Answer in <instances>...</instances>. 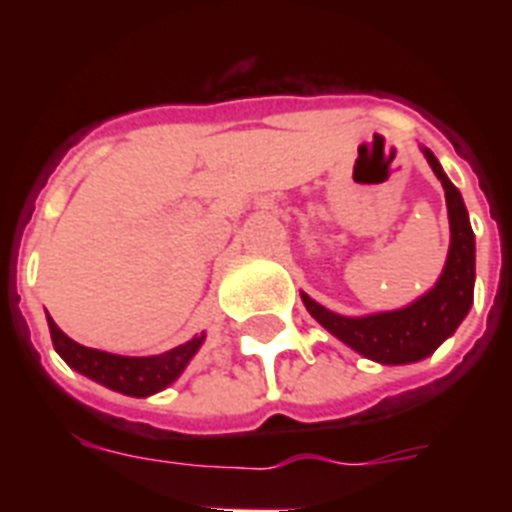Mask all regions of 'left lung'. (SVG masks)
I'll list each match as a JSON object with an SVG mask.
<instances>
[{
	"instance_id": "1",
	"label": "left lung",
	"mask_w": 512,
	"mask_h": 512,
	"mask_svg": "<svg viewBox=\"0 0 512 512\" xmlns=\"http://www.w3.org/2000/svg\"><path fill=\"white\" fill-rule=\"evenodd\" d=\"M422 154L444 185L449 231H452L449 257H446L444 273L436 281V287L406 308L372 313V316H340V313L327 311L324 305L303 292L305 308L321 327L345 342L348 348L380 364H414V361L428 358L446 337L454 335V329L460 327L473 305L476 236L470 228L468 209L460 191L441 170L433 151L422 148Z\"/></svg>"
}]
</instances>
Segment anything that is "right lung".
Segmentation results:
<instances>
[{
	"instance_id": "1",
	"label": "right lung",
	"mask_w": 512,
	"mask_h": 512,
	"mask_svg": "<svg viewBox=\"0 0 512 512\" xmlns=\"http://www.w3.org/2000/svg\"><path fill=\"white\" fill-rule=\"evenodd\" d=\"M47 324H50L52 345L71 369L116 390V393L135 398L154 396L167 385H172L204 342V335H196L183 345L167 350V353H159V356H116V353L84 348V345L74 342L63 329H58V324L50 316H47Z\"/></svg>"
}]
</instances>
